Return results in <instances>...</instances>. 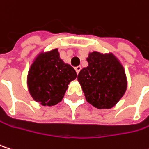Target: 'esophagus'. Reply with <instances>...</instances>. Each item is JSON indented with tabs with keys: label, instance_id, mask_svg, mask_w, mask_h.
<instances>
[{
	"label": "esophagus",
	"instance_id": "obj_1",
	"mask_svg": "<svg viewBox=\"0 0 149 149\" xmlns=\"http://www.w3.org/2000/svg\"><path fill=\"white\" fill-rule=\"evenodd\" d=\"M81 69H82V67H81L80 65H78V66H77V67H75V71H76V72H77V74H78V73H79V72L81 71Z\"/></svg>",
	"mask_w": 149,
	"mask_h": 149
}]
</instances>
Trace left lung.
<instances>
[{"label": "left lung", "mask_w": 149, "mask_h": 149, "mask_svg": "<svg viewBox=\"0 0 149 149\" xmlns=\"http://www.w3.org/2000/svg\"><path fill=\"white\" fill-rule=\"evenodd\" d=\"M88 65L77 75L86 101L99 109L114 107L127 88L123 65L113 54L94 51L87 58Z\"/></svg>", "instance_id": "left-lung-1"}]
</instances>
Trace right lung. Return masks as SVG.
<instances>
[{"label":"right lung","mask_w":149,"mask_h":149,"mask_svg":"<svg viewBox=\"0 0 149 149\" xmlns=\"http://www.w3.org/2000/svg\"><path fill=\"white\" fill-rule=\"evenodd\" d=\"M73 67L60 58L58 49L41 53L31 65L27 76L29 92L42 106L61 102L70 82L76 79Z\"/></svg>","instance_id":"right-lung-1"}]
</instances>
